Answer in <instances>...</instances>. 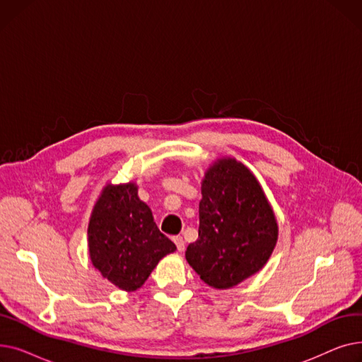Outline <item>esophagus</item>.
<instances>
[{"label":"esophagus","instance_id":"1","mask_svg":"<svg viewBox=\"0 0 362 362\" xmlns=\"http://www.w3.org/2000/svg\"><path fill=\"white\" fill-rule=\"evenodd\" d=\"M173 242L176 243V246H177V251H179V252L185 251V239H183L182 236H175V238H173Z\"/></svg>","mask_w":362,"mask_h":362}]
</instances>
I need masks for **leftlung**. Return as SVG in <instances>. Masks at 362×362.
Wrapping results in <instances>:
<instances>
[{"instance_id": "8db88e82", "label": "left lung", "mask_w": 362, "mask_h": 362, "mask_svg": "<svg viewBox=\"0 0 362 362\" xmlns=\"http://www.w3.org/2000/svg\"><path fill=\"white\" fill-rule=\"evenodd\" d=\"M198 240L186 261L202 281L229 289L258 273L273 254L279 226L252 171L235 158H218L201 183Z\"/></svg>"}]
</instances>
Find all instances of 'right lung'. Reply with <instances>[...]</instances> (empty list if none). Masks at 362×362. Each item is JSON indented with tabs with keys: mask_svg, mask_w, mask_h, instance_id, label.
Returning a JSON list of instances; mask_svg holds the SVG:
<instances>
[{
	"mask_svg": "<svg viewBox=\"0 0 362 362\" xmlns=\"http://www.w3.org/2000/svg\"><path fill=\"white\" fill-rule=\"evenodd\" d=\"M88 246L93 267L126 292L139 289L158 261L176 251L133 182L103 189L89 218Z\"/></svg>",
	"mask_w": 362,
	"mask_h": 362,
	"instance_id": "right-lung-1",
	"label": "right lung"
}]
</instances>
